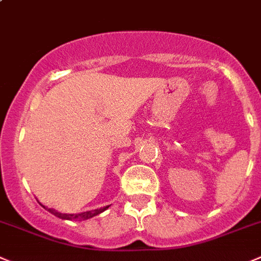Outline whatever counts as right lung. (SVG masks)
Here are the masks:
<instances>
[{
    "instance_id": "right-lung-1",
    "label": "right lung",
    "mask_w": 261,
    "mask_h": 261,
    "mask_svg": "<svg viewBox=\"0 0 261 261\" xmlns=\"http://www.w3.org/2000/svg\"><path fill=\"white\" fill-rule=\"evenodd\" d=\"M42 207H45L43 204H41ZM109 206H106V207H101V208H97V210H91V211H85V213H80V214H62V213H58L57 210H54V208H48L45 207L48 213H51L53 215H55L57 218L59 219H64V220H75V221H80V220H86V219L90 218H94V216L99 215L101 214L103 211H106Z\"/></svg>"
}]
</instances>
